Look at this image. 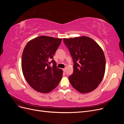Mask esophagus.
I'll list each match as a JSON object with an SVG mask.
<instances>
[{
  "instance_id": "1",
  "label": "esophagus",
  "mask_w": 124,
  "mask_h": 124,
  "mask_svg": "<svg viewBox=\"0 0 124 124\" xmlns=\"http://www.w3.org/2000/svg\"><path fill=\"white\" fill-rule=\"evenodd\" d=\"M66 68H64V69H63V71H64V72H66Z\"/></svg>"
}]
</instances>
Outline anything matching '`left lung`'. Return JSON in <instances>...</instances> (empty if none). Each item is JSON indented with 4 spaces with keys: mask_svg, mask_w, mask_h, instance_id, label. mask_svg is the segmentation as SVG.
I'll use <instances>...</instances> for the list:
<instances>
[{
    "mask_svg": "<svg viewBox=\"0 0 124 124\" xmlns=\"http://www.w3.org/2000/svg\"><path fill=\"white\" fill-rule=\"evenodd\" d=\"M73 61V72L69 77L72 87L82 93L91 92L102 81L106 58L102 48L89 37L63 38Z\"/></svg>",
    "mask_w": 124,
    "mask_h": 124,
    "instance_id": "left-lung-1",
    "label": "left lung"
}]
</instances>
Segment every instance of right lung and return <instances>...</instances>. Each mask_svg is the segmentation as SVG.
<instances>
[{"instance_id":"right-lung-1","label":"right lung","mask_w":124,"mask_h":124,"mask_svg":"<svg viewBox=\"0 0 124 124\" xmlns=\"http://www.w3.org/2000/svg\"><path fill=\"white\" fill-rule=\"evenodd\" d=\"M62 39L41 36L30 40L22 57V69L28 84L35 91L48 93L61 81L63 71L53 59ZM53 63L52 67L49 65Z\"/></svg>"}]
</instances>
